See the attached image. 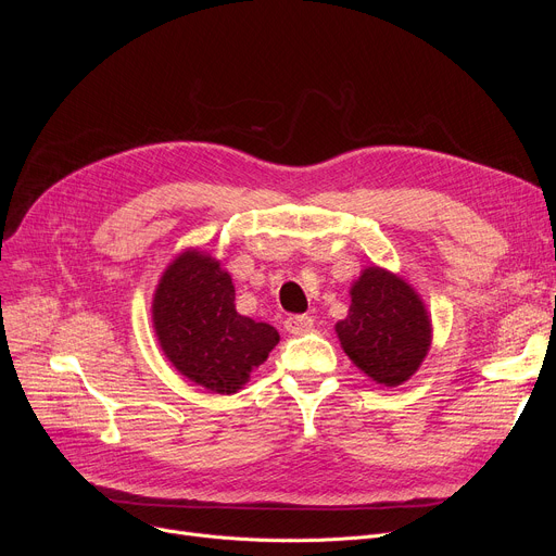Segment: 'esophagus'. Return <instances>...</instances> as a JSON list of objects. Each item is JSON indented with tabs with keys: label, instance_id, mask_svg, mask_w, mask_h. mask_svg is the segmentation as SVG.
<instances>
[{
	"label": "esophagus",
	"instance_id": "34e87169",
	"mask_svg": "<svg viewBox=\"0 0 556 556\" xmlns=\"http://www.w3.org/2000/svg\"><path fill=\"white\" fill-rule=\"evenodd\" d=\"M283 327L290 336H302V333L313 331V317L311 315H290V317H286Z\"/></svg>",
	"mask_w": 556,
	"mask_h": 556
}]
</instances>
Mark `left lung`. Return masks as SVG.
I'll return each mask as SVG.
<instances>
[{
  "mask_svg": "<svg viewBox=\"0 0 556 556\" xmlns=\"http://www.w3.org/2000/svg\"><path fill=\"white\" fill-rule=\"evenodd\" d=\"M349 313L336 325L349 361L378 386L410 381L432 344L421 295L396 273L371 263L349 288Z\"/></svg>",
  "mask_w": 556,
  "mask_h": 556,
  "instance_id": "left-lung-1",
  "label": "left lung"
}]
</instances>
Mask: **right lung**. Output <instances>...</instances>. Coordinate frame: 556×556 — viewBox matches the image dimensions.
Masks as SVG:
<instances>
[{
  "label": "right lung",
  "instance_id": "obj_1",
  "mask_svg": "<svg viewBox=\"0 0 556 556\" xmlns=\"http://www.w3.org/2000/svg\"><path fill=\"white\" fill-rule=\"evenodd\" d=\"M229 273L200 248L175 256L160 277L151 315L168 363L191 383L216 392H239L277 346L279 333L237 311Z\"/></svg>",
  "mask_w": 556,
  "mask_h": 556
}]
</instances>
